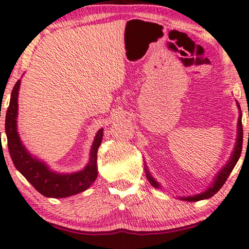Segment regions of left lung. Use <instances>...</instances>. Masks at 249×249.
Segmentation results:
<instances>
[{
    "instance_id": "obj_1",
    "label": "left lung",
    "mask_w": 249,
    "mask_h": 249,
    "mask_svg": "<svg viewBox=\"0 0 249 249\" xmlns=\"http://www.w3.org/2000/svg\"><path fill=\"white\" fill-rule=\"evenodd\" d=\"M237 103V107L239 110V117H238V124H237V138H236V143L233 146V150L231 155H230L229 160L227 161V164H225L220 171H219L215 176L213 178V181L211 182V184L208 186V189L201 192L199 194H194V196H179L178 199L182 201H189V202H196V201H200V200H205L209 199V197L213 196L215 193L218 192L219 190L221 189L222 185L225 184V182L228 178V176L230 175V173L235 167V165L238 161L240 154H241V148H243V124H241V110H240V106L238 102ZM249 137V133H248ZM145 172H146V178L148 179V182L151 185L156 189H160V184L158 183L156 179L153 178V175L150 174V172L147 168V165L145 164Z\"/></svg>"
}]
</instances>
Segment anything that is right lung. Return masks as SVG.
Here are the masks:
<instances>
[{
  "label": "right lung",
  "mask_w": 249,
  "mask_h": 249,
  "mask_svg": "<svg viewBox=\"0 0 249 249\" xmlns=\"http://www.w3.org/2000/svg\"><path fill=\"white\" fill-rule=\"evenodd\" d=\"M21 80L14 85L11 93L10 106L5 116V133L8 138L10 156L14 166L28 179L29 183L47 197H67L88 190L98 178V149L102 142L103 129L96 132L89 150V163L82 171L73 173H58L50 168L23 145L18 132V98Z\"/></svg>",
  "instance_id": "1"
}]
</instances>
